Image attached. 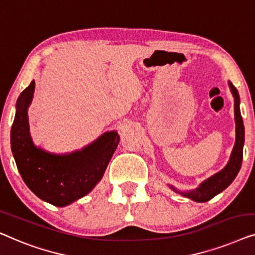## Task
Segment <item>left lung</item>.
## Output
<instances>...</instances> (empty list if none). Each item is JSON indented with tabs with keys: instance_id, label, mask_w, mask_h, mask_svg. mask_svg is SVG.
Masks as SVG:
<instances>
[{
	"instance_id": "obj_1",
	"label": "left lung",
	"mask_w": 255,
	"mask_h": 255,
	"mask_svg": "<svg viewBox=\"0 0 255 255\" xmlns=\"http://www.w3.org/2000/svg\"><path fill=\"white\" fill-rule=\"evenodd\" d=\"M230 89L232 91V95L235 97V116H236V143L235 148L232 150L230 160L227 166L218 173L214 174L213 177L207 179L206 181H203L200 185L199 188L194 189V191L187 192V193H181L182 195L187 196V198L198 201V202H206L213 199L215 195H217L218 193L224 191L232 181L235 180L236 175L238 174L242 166V160H243V146L244 141H245V129H244L243 125V118L240 114L239 110V95L237 89L231 83Z\"/></svg>"
}]
</instances>
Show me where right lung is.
Returning a JSON list of instances; mask_svg holds the SVG:
<instances>
[{
  "mask_svg": "<svg viewBox=\"0 0 255 255\" xmlns=\"http://www.w3.org/2000/svg\"><path fill=\"white\" fill-rule=\"evenodd\" d=\"M33 91L32 81L17 99L10 135L11 150L27 187L46 202L63 207L87 195L102 179L120 137L117 131H107L87 148L69 155H54L37 148L27 119Z\"/></svg>",
  "mask_w": 255,
  "mask_h": 255,
  "instance_id": "obj_1",
  "label": "right lung"
}]
</instances>
